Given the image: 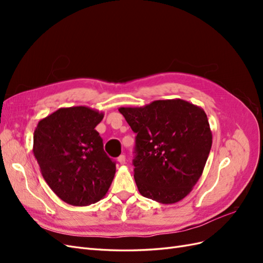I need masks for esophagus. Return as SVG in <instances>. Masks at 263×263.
I'll use <instances>...</instances> for the list:
<instances>
[{
	"mask_svg": "<svg viewBox=\"0 0 263 263\" xmlns=\"http://www.w3.org/2000/svg\"><path fill=\"white\" fill-rule=\"evenodd\" d=\"M117 161L121 164H125L126 163V157L124 155H121L117 158Z\"/></svg>",
	"mask_w": 263,
	"mask_h": 263,
	"instance_id": "1",
	"label": "esophagus"
}]
</instances>
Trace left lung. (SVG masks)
I'll list each match as a JSON object with an SVG mask.
<instances>
[{
	"label": "left lung",
	"mask_w": 263,
	"mask_h": 263,
	"mask_svg": "<svg viewBox=\"0 0 263 263\" xmlns=\"http://www.w3.org/2000/svg\"><path fill=\"white\" fill-rule=\"evenodd\" d=\"M118 110L137 134L133 164L139 193L162 204L183 200L201 178L212 147L204 109L174 99Z\"/></svg>",
	"instance_id": "1"
}]
</instances>
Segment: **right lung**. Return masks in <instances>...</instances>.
<instances>
[{
	"label": "right lung",
	"mask_w": 263,
	"mask_h": 263,
	"mask_svg": "<svg viewBox=\"0 0 263 263\" xmlns=\"http://www.w3.org/2000/svg\"><path fill=\"white\" fill-rule=\"evenodd\" d=\"M103 117L87 106L61 107L37 124L34 156L47 184L67 204L97 203L112 184L115 162L95 130Z\"/></svg>",
	"instance_id": "1"
}]
</instances>
